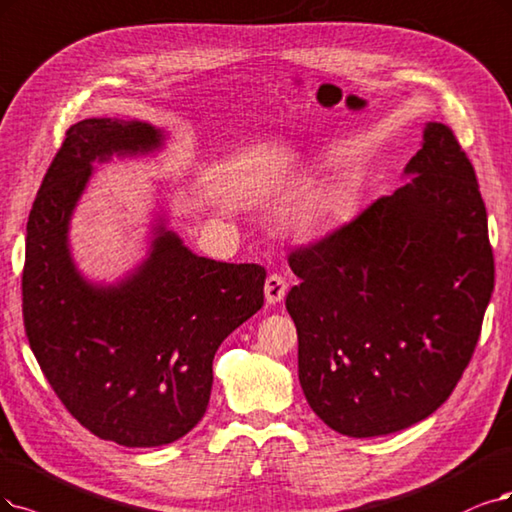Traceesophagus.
<instances>
[{"label": "esophagus", "mask_w": 512, "mask_h": 512, "mask_svg": "<svg viewBox=\"0 0 512 512\" xmlns=\"http://www.w3.org/2000/svg\"><path fill=\"white\" fill-rule=\"evenodd\" d=\"M263 291H266V304L276 306L287 295V282H285V278H282L280 274H272V276H268L266 287H263Z\"/></svg>", "instance_id": "obj_1"}]
</instances>
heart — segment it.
I'll list each match as a JSON object with an SVG mask.
<instances>
[{
    "label": "heart",
    "instance_id": "1",
    "mask_svg": "<svg viewBox=\"0 0 512 512\" xmlns=\"http://www.w3.org/2000/svg\"><path fill=\"white\" fill-rule=\"evenodd\" d=\"M356 202L354 189L346 183H325L297 202L291 211L289 223L301 240H316L323 236L333 223L344 219Z\"/></svg>",
    "mask_w": 512,
    "mask_h": 512
}]
</instances>
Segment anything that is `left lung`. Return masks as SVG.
Returning a JSON list of instances; mask_svg holds the SVG:
<instances>
[{"instance_id": "8db88e82", "label": "left lung", "mask_w": 512, "mask_h": 512, "mask_svg": "<svg viewBox=\"0 0 512 512\" xmlns=\"http://www.w3.org/2000/svg\"><path fill=\"white\" fill-rule=\"evenodd\" d=\"M403 179L289 257L301 390L320 420L354 439L405 430L449 399L494 291L479 183L445 124H424Z\"/></svg>"}]
</instances>
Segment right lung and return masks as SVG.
I'll use <instances>...</instances> for the list:
<instances>
[{"instance_id":"add662e5","label":"right lung","mask_w":512,"mask_h":512,"mask_svg":"<svg viewBox=\"0 0 512 512\" xmlns=\"http://www.w3.org/2000/svg\"><path fill=\"white\" fill-rule=\"evenodd\" d=\"M166 141L164 128L135 118L73 124L27 223L29 346L73 418L124 447L168 445L202 420L217 348L263 306L266 270L196 255L168 225L164 198L126 274L107 282L80 270L71 219L97 166L154 158Z\"/></svg>"}]
</instances>
